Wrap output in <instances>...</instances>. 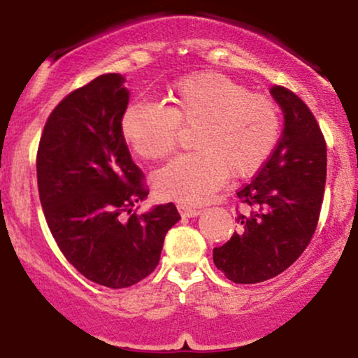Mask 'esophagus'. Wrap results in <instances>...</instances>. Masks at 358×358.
<instances>
[{"mask_svg": "<svg viewBox=\"0 0 358 358\" xmlns=\"http://www.w3.org/2000/svg\"><path fill=\"white\" fill-rule=\"evenodd\" d=\"M179 213H180V216H184V218H196V216L201 215V210H198V208H191V206H184V204H179Z\"/></svg>", "mask_w": 358, "mask_h": 358, "instance_id": "34e87169", "label": "esophagus"}]
</instances>
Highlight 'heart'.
I'll list each match as a JSON object with an SVG mask.
<instances>
[{"label":"heart","instance_id":"1","mask_svg":"<svg viewBox=\"0 0 358 358\" xmlns=\"http://www.w3.org/2000/svg\"><path fill=\"white\" fill-rule=\"evenodd\" d=\"M169 106L134 101L122 115V134L136 155L171 154L179 128H196L186 154L159 169L152 184L159 198L199 206L233 178L255 174L279 142L280 116L266 94L220 72H198L167 90Z\"/></svg>","mask_w":358,"mask_h":358}]
</instances>
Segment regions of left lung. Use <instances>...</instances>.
I'll return each mask as SVG.
<instances>
[{
  "mask_svg": "<svg viewBox=\"0 0 358 358\" xmlns=\"http://www.w3.org/2000/svg\"><path fill=\"white\" fill-rule=\"evenodd\" d=\"M284 113L282 136L255 179L236 192L254 210L238 215L240 230L213 250V262L236 284L279 275L311 242L327 182V143L303 99L271 87Z\"/></svg>",
  "mask_w": 358,
  "mask_h": 358,
  "instance_id": "left-lung-1",
  "label": "left lung"
}]
</instances>
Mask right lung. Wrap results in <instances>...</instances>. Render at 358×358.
<instances>
[{
  "instance_id": "right-lung-1",
  "label": "right lung",
  "mask_w": 358,
  "mask_h": 358,
  "mask_svg": "<svg viewBox=\"0 0 358 358\" xmlns=\"http://www.w3.org/2000/svg\"><path fill=\"white\" fill-rule=\"evenodd\" d=\"M123 84L122 74H103L67 94L47 120L37 154L40 203L60 252L86 279L111 289L152 274L166 233L180 220L172 203L131 213L148 191L122 134L130 99Z\"/></svg>"
}]
</instances>
